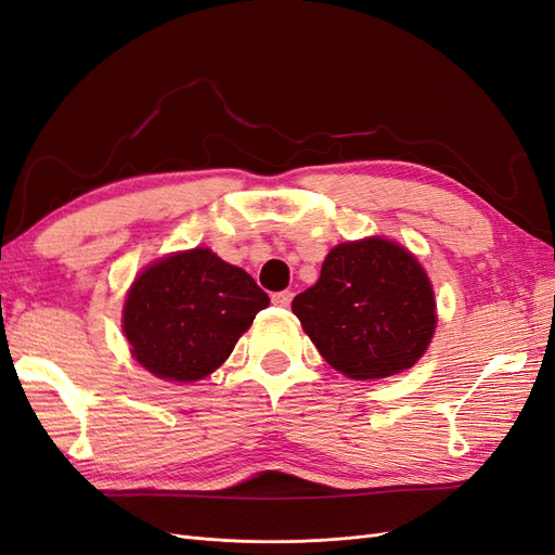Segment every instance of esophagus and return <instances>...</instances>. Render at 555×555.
Masks as SVG:
<instances>
[{
	"mask_svg": "<svg viewBox=\"0 0 555 555\" xmlns=\"http://www.w3.org/2000/svg\"><path fill=\"white\" fill-rule=\"evenodd\" d=\"M292 298H294V292L284 289V292H278V294H273V304H275V306H280V308H289Z\"/></svg>",
	"mask_w": 555,
	"mask_h": 555,
	"instance_id": "obj_1",
	"label": "esophagus"
}]
</instances>
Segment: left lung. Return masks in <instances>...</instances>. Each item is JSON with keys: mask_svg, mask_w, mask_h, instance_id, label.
Returning a JSON list of instances; mask_svg holds the SVG:
<instances>
[{"mask_svg": "<svg viewBox=\"0 0 555 555\" xmlns=\"http://www.w3.org/2000/svg\"><path fill=\"white\" fill-rule=\"evenodd\" d=\"M292 310L319 354L354 379L412 367L438 322L424 268L384 238L335 245L317 284L294 298Z\"/></svg>", "mask_w": 555, "mask_h": 555, "instance_id": "obj_1", "label": "left lung"}]
</instances>
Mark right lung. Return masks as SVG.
Instances as JSON below:
<instances>
[{
    "mask_svg": "<svg viewBox=\"0 0 555 555\" xmlns=\"http://www.w3.org/2000/svg\"><path fill=\"white\" fill-rule=\"evenodd\" d=\"M268 304L243 268L196 247L145 268L127 294L122 328L150 373L194 382L229 359Z\"/></svg>",
    "mask_w": 555,
    "mask_h": 555,
    "instance_id": "right-lung-1",
    "label": "right lung"
}]
</instances>
